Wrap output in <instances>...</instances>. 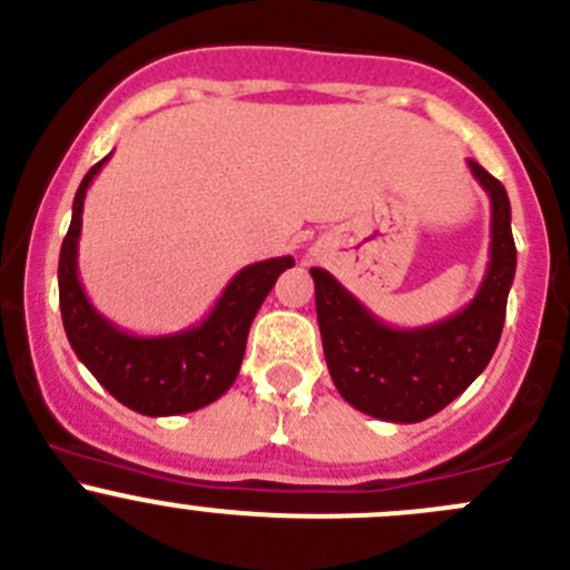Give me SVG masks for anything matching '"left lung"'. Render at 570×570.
Returning a JSON list of instances; mask_svg holds the SVG:
<instances>
[{
	"instance_id": "8db88e82",
	"label": "left lung",
	"mask_w": 570,
	"mask_h": 570,
	"mask_svg": "<svg viewBox=\"0 0 570 570\" xmlns=\"http://www.w3.org/2000/svg\"><path fill=\"white\" fill-rule=\"evenodd\" d=\"M491 198V262L474 301L424 327H392L350 295L327 269L312 267L327 372L338 394L366 416L413 424L461 396L502 336L515 275L510 198L499 178L469 159Z\"/></svg>"
}]
</instances>
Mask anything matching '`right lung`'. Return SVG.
<instances>
[{
	"label": "right lung",
	"instance_id": "obj_1",
	"mask_svg": "<svg viewBox=\"0 0 570 570\" xmlns=\"http://www.w3.org/2000/svg\"><path fill=\"white\" fill-rule=\"evenodd\" d=\"M109 157L96 163L73 195L71 226L60 248L62 327L73 353L118 402L142 416H178L198 411L232 389L243 366L250 322L292 256L267 258L239 269L215 308L198 325L165 336H135L96 312L79 281V234L90 181Z\"/></svg>",
	"mask_w": 570,
	"mask_h": 570
}]
</instances>
